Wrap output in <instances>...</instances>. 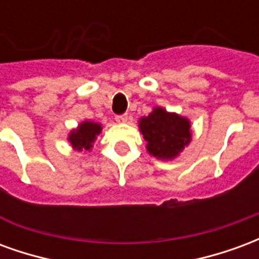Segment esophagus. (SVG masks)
Segmentation results:
<instances>
[{"label":"esophagus","mask_w":259,"mask_h":259,"mask_svg":"<svg viewBox=\"0 0 259 259\" xmlns=\"http://www.w3.org/2000/svg\"><path fill=\"white\" fill-rule=\"evenodd\" d=\"M115 120L118 123H124L127 120V115H118V116H115Z\"/></svg>","instance_id":"obj_1"}]
</instances>
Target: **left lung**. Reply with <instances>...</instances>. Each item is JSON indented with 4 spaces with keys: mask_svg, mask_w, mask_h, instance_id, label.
I'll return each instance as SVG.
<instances>
[{
    "mask_svg": "<svg viewBox=\"0 0 259 259\" xmlns=\"http://www.w3.org/2000/svg\"><path fill=\"white\" fill-rule=\"evenodd\" d=\"M147 151L158 159H174L191 141L190 120L178 113L155 107L139 120Z\"/></svg>",
    "mask_w": 259,
    "mask_h": 259,
    "instance_id": "1",
    "label": "left lung"
}]
</instances>
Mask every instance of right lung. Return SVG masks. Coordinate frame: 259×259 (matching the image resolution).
<instances>
[{"instance_id": "add662e5", "label": "right lung", "mask_w": 259, "mask_h": 259, "mask_svg": "<svg viewBox=\"0 0 259 259\" xmlns=\"http://www.w3.org/2000/svg\"><path fill=\"white\" fill-rule=\"evenodd\" d=\"M101 130L102 126L100 123L84 120L77 126V129H73L69 133L68 141L77 151H90L93 143L96 141L97 136L101 133Z\"/></svg>"}]
</instances>
